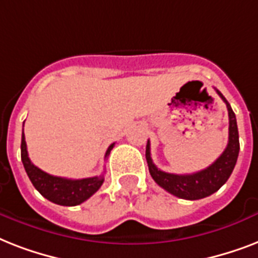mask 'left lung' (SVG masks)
<instances>
[{"mask_svg": "<svg viewBox=\"0 0 258 258\" xmlns=\"http://www.w3.org/2000/svg\"><path fill=\"white\" fill-rule=\"evenodd\" d=\"M220 97L225 101L229 113V141L225 151L220 155L214 163L194 174H171L159 170L153 163L151 153H150V141L146 146V159L149 165L150 174L153 179L162 188L169 191L172 196L182 200H201L205 197L212 196L213 192L220 190L222 184L229 179L236 166L238 153H240V139H238V128H237L236 115L232 107L225 99L224 95L216 89Z\"/></svg>", "mask_w": 258, "mask_h": 258, "instance_id": "8db88e82", "label": "left lung"}]
</instances>
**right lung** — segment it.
I'll list each match as a JSON object with an SVG mask.
<instances>
[{
	"mask_svg": "<svg viewBox=\"0 0 258 258\" xmlns=\"http://www.w3.org/2000/svg\"><path fill=\"white\" fill-rule=\"evenodd\" d=\"M113 146L115 143L109 146L105 153V158L108 157ZM21 161L36 190L44 198L61 206H76V205L83 204L89 197H92L104 182L103 175L83 178V179H68V178L50 175L48 172L42 171L37 166H34L28 157L24 133L21 137Z\"/></svg>",
	"mask_w": 258,
	"mask_h": 258,
	"instance_id": "right-lung-1",
	"label": "right lung"
}]
</instances>
